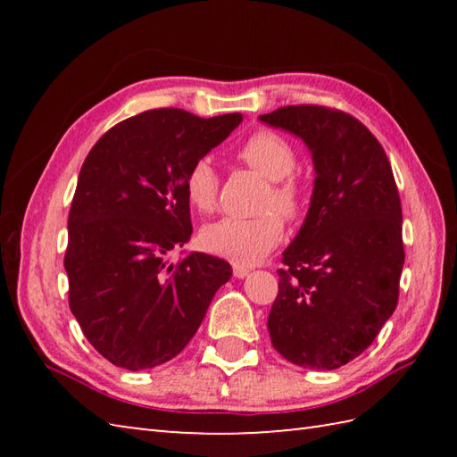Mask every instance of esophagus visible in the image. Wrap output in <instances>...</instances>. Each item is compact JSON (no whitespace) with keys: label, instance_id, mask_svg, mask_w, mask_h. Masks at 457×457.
Instances as JSON below:
<instances>
[{"label":"esophagus","instance_id":"34e87169","mask_svg":"<svg viewBox=\"0 0 457 457\" xmlns=\"http://www.w3.org/2000/svg\"><path fill=\"white\" fill-rule=\"evenodd\" d=\"M249 275V269L244 265H234V277L236 278H245Z\"/></svg>","mask_w":457,"mask_h":457}]
</instances>
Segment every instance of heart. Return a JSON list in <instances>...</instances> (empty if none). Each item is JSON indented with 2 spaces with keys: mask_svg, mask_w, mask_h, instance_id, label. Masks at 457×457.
Here are the masks:
<instances>
[{
  "mask_svg": "<svg viewBox=\"0 0 457 457\" xmlns=\"http://www.w3.org/2000/svg\"><path fill=\"white\" fill-rule=\"evenodd\" d=\"M237 157L270 182L265 208H277L288 220L303 212V188L288 177L296 167V153L285 137L273 131H259L241 145ZM187 198L198 212L216 208L220 177L210 157L190 164L184 177ZM285 223L277 212H265L255 218H223L202 229V247L236 265H253L283 239Z\"/></svg>",
  "mask_w": 457,
  "mask_h": 457,
  "instance_id": "b5f03b06",
  "label": "heart"
}]
</instances>
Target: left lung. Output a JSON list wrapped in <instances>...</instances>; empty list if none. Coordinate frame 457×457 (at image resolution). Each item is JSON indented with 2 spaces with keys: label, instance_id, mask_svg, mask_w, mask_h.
<instances>
[{
  "label": "left lung",
  "instance_id": "8db88e82",
  "mask_svg": "<svg viewBox=\"0 0 457 457\" xmlns=\"http://www.w3.org/2000/svg\"><path fill=\"white\" fill-rule=\"evenodd\" d=\"M259 120L303 139L316 172L304 223L283 251L270 342L290 363L332 371L373 344L399 300L403 210L391 162L339 110L287 105Z\"/></svg>",
  "mask_w": 457,
  "mask_h": 457
}]
</instances>
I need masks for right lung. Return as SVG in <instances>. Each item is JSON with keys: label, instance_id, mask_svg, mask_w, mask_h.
Returning <instances> with one entry per match:
<instances>
[{"label": "right lung", "instance_id": "1", "mask_svg": "<svg viewBox=\"0 0 457 457\" xmlns=\"http://www.w3.org/2000/svg\"><path fill=\"white\" fill-rule=\"evenodd\" d=\"M241 120L149 110L113 125L86 157L68 213V303L113 365L141 371L179 355L231 278L223 259L194 251L172 265L167 255L192 236L187 170Z\"/></svg>", "mask_w": 457, "mask_h": 457}]
</instances>
